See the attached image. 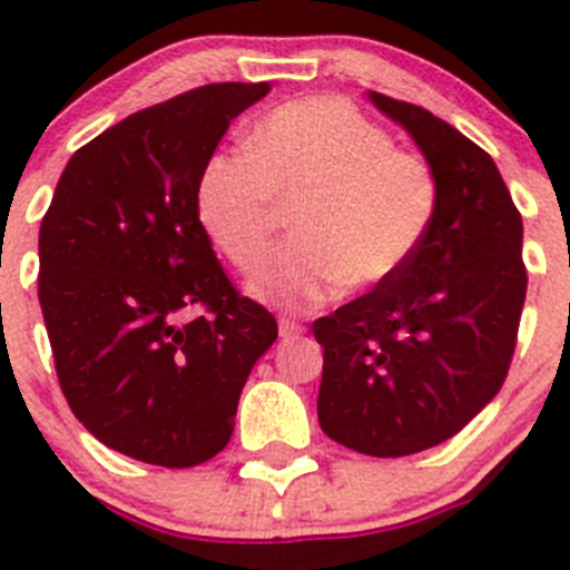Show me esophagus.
I'll use <instances>...</instances> for the list:
<instances>
[{"instance_id":"obj_1","label":"esophagus","mask_w":570,"mask_h":570,"mask_svg":"<svg viewBox=\"0 0 570 570\" xmlns=\"http://www.w3.org/2000/svg\"><path fill=\"white\" fill-rule=\"evenodd\" d=\"M278 332H281V337L304 335V323L295 321V317H281V321H278Z\"/></svg>"}]
</instances>
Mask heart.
Listing matches in <instances>:
<instances>
[{"mask_svg":"<svg viewBox=\"0 0 570 570\" xmlns=\"http://www.w3.org/2000/svg\"><path fill=\"white\" fill-rule=\"evenodd\" d=\"M247 145L204 164L198 215L218 249L255 273L295 209L297 238L253 286L264 301L315 306L343 286L389 284L432 233L440 209L434 167L394 147L352 101H286L253 127Z\"/></svg>","mask_w":570,"mask_h":570,"instance_id":"1","label":"heart"}]
</instances>
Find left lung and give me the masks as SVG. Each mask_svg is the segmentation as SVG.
<instances>
[{
	"instance_id": "1",
	"label": "left lung",
	"mask_w": 570,
	"mask_h": 570,
	"mask_svg": "<svg viewBox=\"0 0 570 570\" xmlns=\"http://www.w3.org/2000/svg\"><path fill=\"white\" fill-rule=\"evenodd\" d=\"M438 173L440 209L412 264L312 323L317 420L368 458H406L469 425L500 392L528 273L522 215L494 158L425 107L368 94Z\"/></svg>"
}]
</instances>
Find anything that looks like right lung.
<instances>
[{"mask_svg": "<svg viewBox=\"0 0 570 570\" xmlns=\"http://www.w3.org/2000/svg\"><path fill=\"white\" fill-rule=\"evenodd\" d=\"M269 85H204L73 153L39 229V304L61 394L87 432L189 469L233 438L240 389L278 337L198 218V178Z\"/></svg>", "mask_w": 570, "mask_h": 570, "instance_id": "obj_1", "label": "right lung"}]
</instances>
